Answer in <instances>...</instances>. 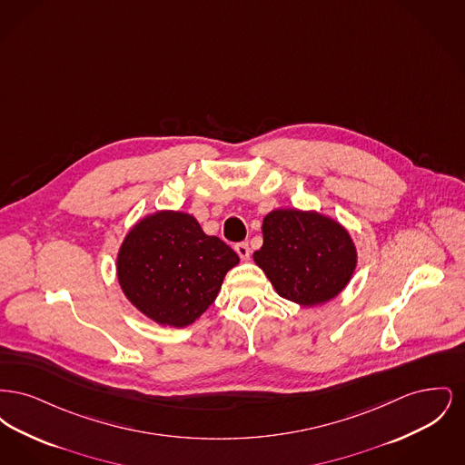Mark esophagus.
<instances>
[{
	"instance_id": "1",
	"label": "esophagus",
	"mask_w": 465,
	"mask_h": 465,
	"mask_svg": "<svg viewBox=\"0 0 465 465\" xmlns=\"http://www.w3.org/2000/svg\"><path fill=\"white\" fill-rule=\"evenodd\" d=\"M235 251H237V254L241 256V260H247L249 258V243L247 242H239L235 245Z\"/></svg>"
}]
</instances>
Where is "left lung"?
Wrapping results in <instances>:
<instances>
[{
    "instance_id": "obj_1",
    "label": "left lung",
    "mask_w": 465,
    "mask_h": 465,
    "mask_svg": "<svg viewBox=\"0 0 465 465\" xmlns=\"http://www.w3.org/2000/svg\"><path fill=\"white\" fill-rule=\"evenodd\" d=\"M263 245L252 254L279 296L315 307L351 282L357 251L351 233L315 211L275 209L263 220Z\"/></svg>"
}]
</instances>
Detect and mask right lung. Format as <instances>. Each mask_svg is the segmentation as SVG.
Listing matches in <instances>:
<instances>
[{"label":"right lung","mask_w":465,"mask_h":465,"mask_svg":"<svg viewBox=\"0 0 465 465\" xmlns=\"http://www.w3.org/2000/svg\"><path fill=\"white\" fill-rule=\"evenodd\" d=\"M237 252L186 213L158 211L134 224L116 256L120 288L156 324H193L216 300Z\"/></svg>","instance_id":"right-lung-1"}]
</instances>
